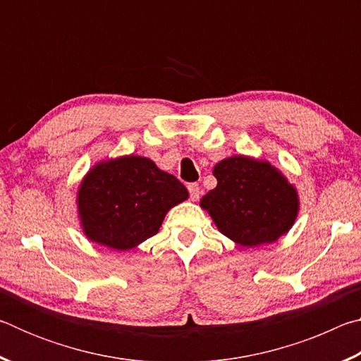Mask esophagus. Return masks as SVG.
I'll list each match as a JSON object with an SVG mask.
<instances>
[{"label":"esophagus","mask_w":361,"mask_h":361,"mask_svg":"<svg viewBox=\"0 0 361 361\" xmlns=\"http://www.w3.org/2000/svg\"><path fill=\"white\" fill-rule=\"evenodd\" d=\"M188 191H189V197H191V200H199L200 197V188L199 185H195V183H191V185L188 186Z\"/></svg>","instance_id":"esophagus-1"}]
</instances>
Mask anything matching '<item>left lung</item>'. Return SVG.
Returning <instances> with one entry per match:
<instances>
[{"instance_id": "8db88e82", "label": "left lung", "mask_w": 361, "mask_h": 361, "mask_svg": "<svg viewBox=\"0 0 361 361\" xmlns=\"http://www.w3.org/2000/svg\"><path fill=\"white\" fill-rule=\"evenodd\" d=\"M215 189L200 199L218 231L237 245L253 248L277 242L295 224V185L264 159L235 154L213 167Z\"/></svg>"}]
</instances>
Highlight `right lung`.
I'll return each instance as SVG.
<instances>
[{
	"instance_id": "obj_1",
	"label": "right lung",
	"mask_w": 361,
	"mask_h": 361,
	"mask_svg": "<svg viewBox=\"0 0 361 361\" xmlns=\"http://www.w3.org/2000/svg\"><path fill=\"white\" fill-rule=\"evenodd\" d=\"M188 197L185 185L149 157L126 154L89 169L78 186L76 209L90 242L127 252L157 234L169 210Z\"/></svg>"
}]
</instances>
